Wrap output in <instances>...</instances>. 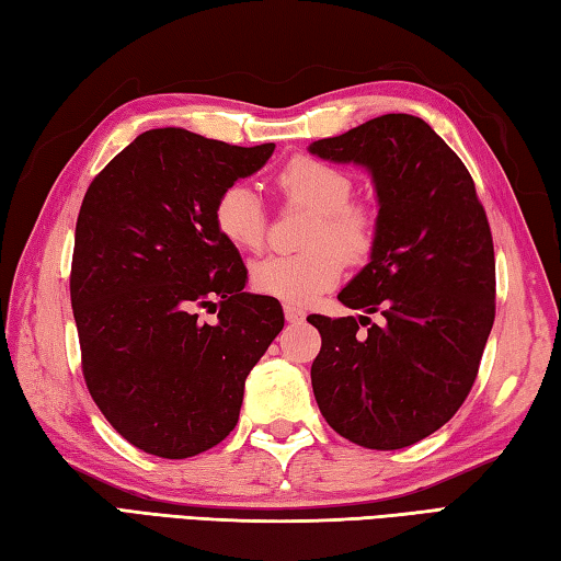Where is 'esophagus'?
Here are the masks:
<instances>
[{
	"label": "esophagus",
	"mask_w": 561,
	"mask_h": 561,
	"mask_svg": "<svg viewBox=\"0 0 561 561\" xmlns=\"http://www.w3.org/2000/svg\"><path fill=\"white\" fill-rule=\"evenodd\" d=\"M283 312H285V319H288L290 324H297V322H302V319L307 317L300 307H295V305H283Z\"/></svg>",
	"instance_id": "1"
}]
</instances>
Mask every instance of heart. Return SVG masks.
I'll return each instance as SVG.
<instances>
[{"label":"heart","mask_w":561,"mask_h":561,"mask_svg":"<svg viewBox=\"0 0 561 561\" xmlns=\"http://www.w3.org/2000/svg\"><path fill=\"white\" fill-rule=\"evenodd\" d=\"M285 198L314 210L305 244L297 254H271L251 264L254 290L288 305H307L329 290L344 271V254L363 259L375 242V213L351 201L353 179L344 169L317 157H293L280 169ZM217 232L237 249H259L266 237V210L254 186L237 181L215 201Z\"/></svg>","instance_id":"obj_1"}]
</instances>
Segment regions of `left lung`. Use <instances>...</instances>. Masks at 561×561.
<instances>
[{"instance_id": "obj_1", "label": "left lung", "mask_w": 561, "mask_h": 561, "mask_svg": "<svg viewBox=\"0 0 561 561\" xmlns=\"http://www.w3.org/2000/svg\"><path fill=\"white\" fill-rule=\"evenodd\" d=\"M373 176L370 261L339 300L368 317L307 322L322 334L312 363L319 411L339 436L399 450L438 431L470 394L494 324L496 261L470 171L426 121L387 113L307 147Z\"/></svg>"}]
</instances>
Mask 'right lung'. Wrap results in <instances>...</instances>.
<instances>
[{
	"label": "right lung",
	"mask_w": 561,
	"mask_h": 561,
	"mask_svg": "<svg viewBox=\"0 0 561 561\" xmlns=\"http://www.w3.org/2000/svg\"><path fill=\"white\" fill-rule=\"evenodd\" d=\"M276 145L237 147L157 128L91 181L75 230L70 295L82 370L101 414L157 457L184 460L237 426L251 368L283 329L213 208ZM201 306L221 307L208 325Z\"/></svg>",
	"instance_id": "add662e5"
}]
</instances>
